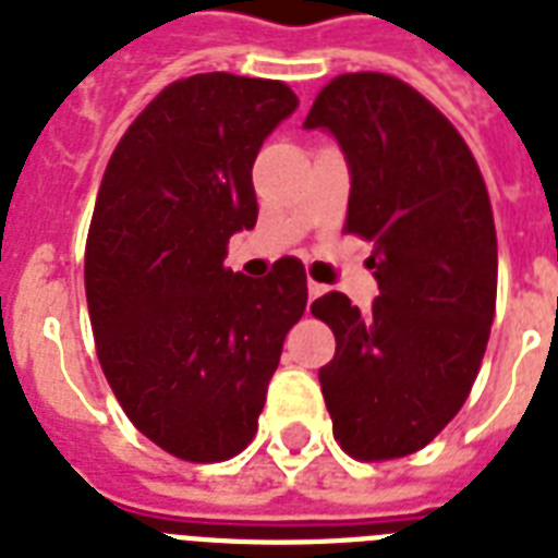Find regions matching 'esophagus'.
Listing matches in <instances>:
<instances>
[{
    "label": "esophagus",
    "instance_id": "esophagus-1",
    "mask_svg": "<svg viewBox=\"0 0 558 558\" xmlns=\"http://www.w3.org/2000/svg\"><path fill=\"white\" fill-rule=\"evenodd\" d=\"M306 289H310V301H315V298L327 292V287H324V283H318V280H310V283H306Z\"/></svg>",
    "mask_w": 558,
    "mask_h": 558
}]
</instances>
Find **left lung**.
Wrapping results in <instances>:
<instances>
[{"label":"left lung","mask_w":558,"mask_h":558,"mask_svg":"<svg viewBox=\"0 0 558 558\" xmlns=\"http://www.w3.org/2000/svg\"><path fill=\"white\" fill-rule=\"evenodd\" d=\"M306 130L336 135L350 168L344 231L371 240V313L327 292L336 356L318 371L332 434L350 458L414 454L451 423L481 371L498 289L484 177L451 121L399 77L339 74Z\"/></svg>","instance_id":"8db88e82"}]
</instances>
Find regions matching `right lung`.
Masks as SVG:
<instances>
[{
  "label": "right lung",
  "mask_w": 558,
  "mask_h": 558,
  "mask_svg": "<svg viewBox=\"0 0 558 558\" xmlns=\"http://www.w3.org/2000/svg\"><path fill=\"white\" fill-rule=\"evenodd\" d=\"M295 109L287 83L193 74L147 104L100 182L83 266L95 348L130 423L173 458L217 463L254 440L306 310L295 257L263 280L222 266L257 222L254 159Z\"/></svg>",
  "instance_id": "1"
}]
</instances>
